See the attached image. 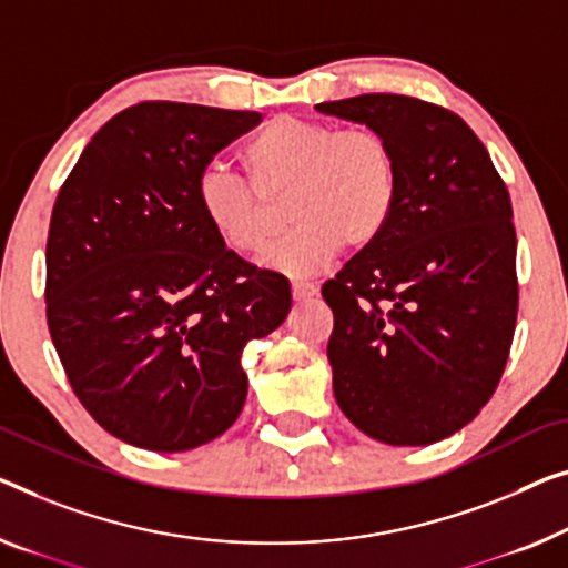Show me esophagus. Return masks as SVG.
<instances>
[{"instance_id":"obj_1","label":"esophagus","mask_w":568,"mask_h":568,"mask_svg":"<svg viewBox=\"0 0 568 568\" xmlns=\"http://www.w3.org/2000/svg\"><path fill=\"white\" fill-rule=\"evenodd\" d=\"M293 301H308L313 295H318V287L313 283H293Z\"/></svg>"}]
</instances>
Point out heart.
<instances>
[{"label": "heart", "mask_w": 568, "mask_h": 568, "mask_svg": "<svg viewBox=\"0 0 568 568\" xmlns=\"http://www.w3.org/2000/svg\"><path fill=\"white\" fill-rule=\"evenodd\" d=\"M250 183L224 168H206L196 183L203 222L240 255H255L273 232L270 203L285 196L283 219L293 224L262 265L285 275H311L338 247L359 252L390 224L400 171L390 142L367 126L277 116L244 148Z\"/></svg>", "instance_id": "obj_1"}]
</instances>
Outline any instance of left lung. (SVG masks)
<instances>
[{
    "instance_id": "8db88e82",
    "label": "left lung",
    "mask_w": 568,
    "mask_h": 568,
    "mask_svg": "<svg viewBox=\"0 0 568 568\" xmlns=\"http://www.w3.org/2000/svg\"><path fill=\"white\" fill-rule=\"evenodd\" d=\"M390 142L400 191L383 236L321 293L334 311L338 408L390 446H426L477 418L518 318L510 193L469 124L403 94L316 104Z\"/></svg>"
}]
</instances>
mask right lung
<instances>
[{
    "label": "right lung",
    "mask_w": 568,
    "mask_h": 568,
    "mask_svg": "<svg viewBox=\"0 0 568 568\" xmlns=\"http://www.w3.org/2000/svg\"><path fill=\"white\" fill-rule=\"evenodd\" d=\"M257 112L142 101L83 148L50 216L48 328L101 428L150 452L214 442L242 413V349L291 311V285L226 250L196 183Z\"/></svg>",
    "instance_id": "1"
}]
</instances>
